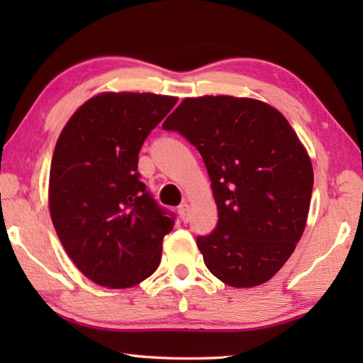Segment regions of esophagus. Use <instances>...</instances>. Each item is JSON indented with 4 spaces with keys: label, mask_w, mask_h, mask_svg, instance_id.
I'll list each match as a JSON object with an SVG mask.
<instances>
[{
    "label": "esophagus",
    "mask_w": 363,
    "mask_h": 363,
    "mask_svg": "<svg viewBox=\"0 0 363 363\" xmlns=\"http://www.w3.org/2000/svg\"><path fill=\"white\" fill-rule=\"evenodd\" d=\"M177 213H179V218L184 220V223H187L189 220V205L182 203L179 208H177Z\"/></svg>",
    "instance_id": "1"
}]
</instances>
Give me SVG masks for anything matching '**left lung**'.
I'll return each mask as SVG.
<instances>
[{"mask_svg": "<svg viewBox=\"0 0 363 363\" xmlns=\"http://www.w3.org/2000/svg\"><path fill=\"white\" fill-rule=\"evenodd\" d=\"M203 158L218 225L196 237L210 272L237 288L272 279L296 248L309 213L314 171L290 123L261 101L184 99L163 123Z\"/></svg>", "mask_w": 363, "mask_h": 363, "instance_id": "1", "label": "left lung"}]
</instances>
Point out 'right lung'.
<instances>
[{
	"mask_svg": "<svg viewBox=\"0 0 363 363\" xmlns=\"http://www.w3.org/2000/svg\"><path fill=\"white\" fill-rule=\"evenodd\" d=\"M177 99L106 93L67 123L49 173V211L67 255L94 284L130 288L155 272L174 213L138 171L139 150Z\"/></svg>",
	"mask_w": 363,
	"mask_h": 363,
	"instance_id": "obj_1",
	"label": "right lung"
}]
</instances>
